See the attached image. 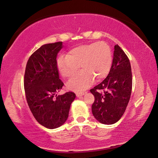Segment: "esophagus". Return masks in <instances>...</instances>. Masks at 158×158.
<instances>
[{"label": "esophagus", "instance_id": "34e87169", "mask_svg": "<svg viewBox=\"0 0 158 158\" xmlns=\"http://www.w3.org/2000/svg\"><path fill=\"white\" fill-rule=\"evenodd\" d=\"M85 94V93H76V97H81L82 95H84V94Z\"/></svg>", "mask_w": 158, "mask_h": 158}]
</instances>
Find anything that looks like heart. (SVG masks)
Instances as JSON below:
<instances>
[{
	"mask_svg": "<svg viewBox=\"0 0 158 158\" xmlns=\"http://www.w3.org/2000/svg\"><path fill=\"white\" fill-rule=\"evenodd\" d=\"M113 57L110 47L103 42H94L76 47L67 55L57 59V69L63 78L69 79L81 68L78 75L67 84L68 89L82 92L97 82L103 80L110 73Z\"/></svg>",
	"mask_w": 158,
	"mask_h": 158,
	"instance_id": "heart-1",
	"label": "heart"
}]
</instances>
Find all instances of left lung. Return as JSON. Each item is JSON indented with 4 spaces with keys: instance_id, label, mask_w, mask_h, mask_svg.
I'll return each instance as SVG.
<instances>
[{
    "instance_id": "left-lung-1",
    "label": "left lung",
    "mask_w": 158,
    "mask_h": 158,
    "mask_svg": "<svg viewBox=\"0 0 158 158\" xmlns=\"http://www.w3.org/2000/svg\"><path fill=\"white\" fill-rule=\"evenodd\" d=\"M132 86L131 63L123 50L116 44L114 47L111 68L107 78L90 90L94 96L92 105L94 117L103 124L117 122L127 109Z\"/></svg>"
}]
</instances>
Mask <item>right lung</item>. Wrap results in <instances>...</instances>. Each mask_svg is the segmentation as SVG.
Instances as JSON below:
<instances>
[{"label":"right lung","instance_id":"right-lung-1","mask_svg":"<svg viewBox=\"0 0 158 158\" xmlns=\"http://www.w3.org/2000/svg\"><path fill=\"white\" fill-rule=\"evenodd\" d=\"M62 48V42L41 46L30 57L24 75V90L30 110L38 123L49 129L65 123L76 98L72 92L56 94L64 86L56 59Z\"/></svg>","mask_w":158,"mask_h":158}]
</instances>
